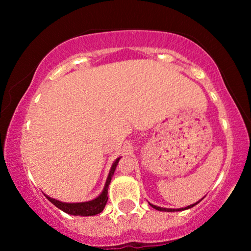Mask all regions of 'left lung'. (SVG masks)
Listing matches in <instances>:
<instances>
[{
    "mask_svg": "<svg viewBox=\"0 0 251 251\" xmlns=\"http://www.w3.org/2000/svg\"><path fill=\"white\" fill-rule=\"evenodd\" d=\"M202 200V199H201ZM200 200V201H201ZM200 201H198V202H195V203H193V204H191V205H187V207H185V208H180V209H168V208H161V207H156V205H154V204H151L150 203V205L152 208H154V209H156V210H159V211H181V210H186V209H190V208H192V207H194L195 204H198L199 202Z\"/></svg>",
    "mask_w": 251,
    "mask_h": 251,
    "instance_id": "left-lung-1",
    "label": "left lung"
}]
</instances>
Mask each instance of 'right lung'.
<instances>
[{
	"label": "right lung",
	"instance_id": "obj_1",
	"mask_svg": "<svg viewBox=\"0 0 251 251\" xmlns=\"http://www.w3.org/2000/svg\"><path fill=\"white\" fill-rule=\"evenodd\" d=\"M121 157L116 159L114 162H113L111 170H109L108 177L106 179V184L104 190L99 197H97L94 200L88 201V202H78V203H66V202H60L58 200H54V199L48 197L46 195L48 200H49L51 203H53L57 208H59L60 210H63L64 212L70 215H74V216H95L97 214H100V212L104 210L106 203H107L108 197H107V191H108V185L111 184V179L114 175L115 168L118 166L119 161Z\"/></svg>",
	"mask_w": 251,
	"mask_h": 251
}]
</instances>
